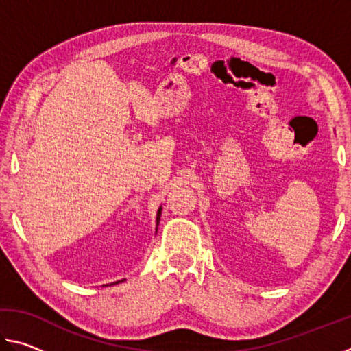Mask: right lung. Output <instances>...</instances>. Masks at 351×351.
I'll return each instance as SVG.
<instances>
[{
	"label": "right lung",
	"instance_id": "1",
	"mask_svg": "<svg viewBox=\"0 0 351 351\" xmlns=\"http://www.w3.org/2000/svg\"><path fill=\"white\" fill-rule=\"evenodd\" d=\"M161 210H162V207H159V209H158V213H156V230H158L159 219H161ZM123 280H125V278H122V280H117V282H112V283H110V285H117V283H121V282H123ZM106 287H108V285H106Z\"/></svg>",
	"mask_w": 351,
	"mask_h": 351
}]
</instances>
